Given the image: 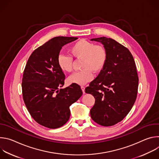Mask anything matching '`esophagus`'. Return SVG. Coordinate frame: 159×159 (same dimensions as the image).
Masks as SVG:
<instances>
[{"instance_id": "obj_1", "label": "esophagus", "mask_w": 159, "mask_h": 159, "mask_svg": "<svg viewBox=\"0 0 159 159\" xmlns=\"http://www.w3.org/2000/svg\"><path fill=\"white\" fill-rule=\"evenodd\" d=\"M81 89L82 90V91H84V90H85V87H84V85H82V86H81Z\"/></svg>"}]
</instances>
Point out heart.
Here are the masks:
<instances>
[{
  "label": "heart",
  "mask_w": 159,
  "mask_h": 159,
  "mask_svg": "<svg viewBox=\"0 0 159 159\" xmlns=\"http://www.w3.org/2000/svg\"><path fill=\"white\" fill-rule=\"evenodd\" d=\"M85 59L88 63L89 66L93 68V69H98L100 70L102 68L104 61L101 59L98 55H96L94 52H92L91 53H89Z\"/></svg>",
  "instance_id": "obj_1"
}]
</instances>
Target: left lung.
<instances>
[{"label": "left lung", "instance_id": "8db88e82", "mask_svg": "<svg viewBox=\"0 0 159 159\" xmlns=\"http://www.w3.org/2000/svg\"><path fill=\"white\" fill-rule=\"evenodd\" d=\"M72 39L57 36L45 43L31 53L24 70L22 91L25 105L32 118L48 128H58L69 121L70 106L77 101V93L82 94L76 84L58 90L65 79L58 62L59 53ZM56 89L57 94L53 95Z\"/></svg>", "mask_w": 159, "mask_h": 159}]
</instances>
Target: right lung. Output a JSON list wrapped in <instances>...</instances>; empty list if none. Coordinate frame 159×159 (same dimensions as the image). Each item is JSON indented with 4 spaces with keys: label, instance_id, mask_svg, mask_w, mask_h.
<instances>
[{
    "label": "right lung",
    "instance_id": "obj_1",
    "mask_svg": "<svg viewBox=\"0 0 159 159\" xmlns=\"http://www.w3.org/2000/svg\"><path fill=\"white\" fill-rule=\"evenodd\" d=\"M90 40L101 43L106 54L102 69L85 90L96 100L90 116L101 126H112L124 119L136 101L137 67L129 50L115 39L101 37Z\"/></svg>",
    "mask_w": 159,
    "mask_h": 159
}]
</instances>
